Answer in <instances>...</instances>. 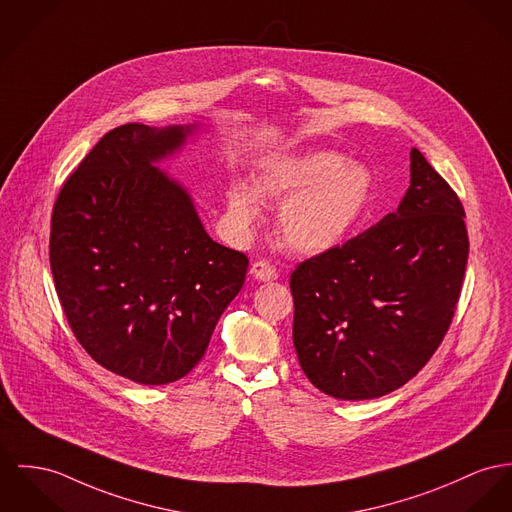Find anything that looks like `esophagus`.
Segmentation results:
<instances>
[{"mask_svg": "<svg viewBox=\"0 0 512 512\" xmlns=\"http://www.w3.org/2000/svg\"><path fill=\"white\" fill-rule=\"evenodd\" d=\"M251 275L255 276L257 280H263V282H271L278 278V271L275 267L269 263V261H255L251 265Z\"/></svg>", "mask_w": 512, "mask_h": 512, "instance_id": "esophagus-1", "label": "esophagus"}]
</instances>
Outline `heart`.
Here are the masks:
<instances>
[{
  "instance_id": "heart-1",
  "label": "heart",
  "mask_w": 512,
  "mask_h": 512,
  "mask_svg": "<svg viewBox=\"0 0 512 512\" xmlns=\"http://www.w3.org/2000/svg\"><path fill=\"white\" fill-rule=\"evenodd\" d=\"M368 167L329 150H314L269 161L255 189L236 183L228 191V214L239 232L261 218V198L282 202L278 234L304 255L325 253L343 243L372 197Z\"/></svg>"
}]
</instances>
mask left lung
I'll return each instance as SVG.
<instances>
[{
	"mask_svg": "<svg viewBox=\"0 0 512 512\" xmlns=\"http://www.w3.org/2000/svg\"><path fill=\"white\" fill-rule=\"evenodd\" d=\"M464 218L458 195L413 148L397 210L296 267L292 339L317 390L349 401L382 397L431 360L462 292Z\"/></svg>",
	"mask_w": 512,
	"mask_h": 512,
	"instance_id": "8db88e82",
	"label": "left lung"
}]
</instances>
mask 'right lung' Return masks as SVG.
Here are the masks:
<instances>
[{
  "instance_id": "1",
  "label": "right lung",
  "mask_w": 512,
  "mask_h": 512,
  "mask_svg": "<svg viewBox=\"0 0 512 512\" xmlns=\"http://www.w3.org/2000/svg\"><path fill=\"white\" fill-rule=\"evenodd\" d=\"M193 130L113 128L52 210L50 269L79 345L144 386L175 382L197 366L249 265L206 234L191 195L154 165Z\"/></svg>"
}]
</instances>
